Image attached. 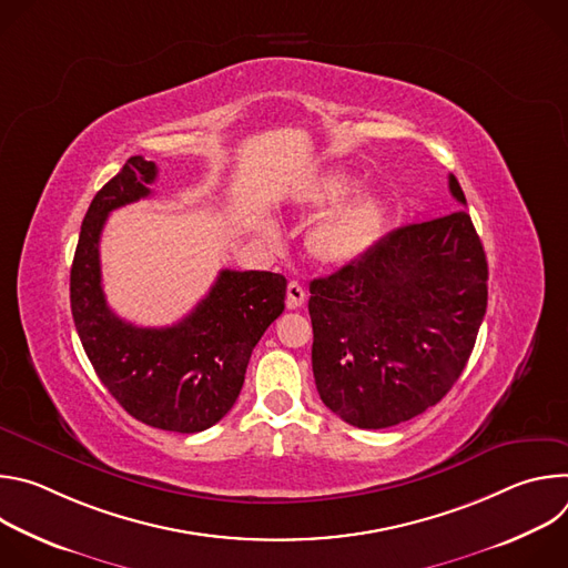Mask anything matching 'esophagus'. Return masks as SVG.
<instances>
[{"instance_id": "obj_1", "label": "esophagus", "mask_w": 568, "mask_h": 568, "mask_svg": "<svg viewBox=\"0 0 568 568\" xmlns=\"http://www.w3.org/2000/svg\"><path fill=\"white\" fill-rule=\"evenodd\" d=\"M305 298H307V294H305V287H303L301 283L292 281V283L287 285V307H290V310H294V307H301V305L305 303Z\"/></svg>"}]
</instances>
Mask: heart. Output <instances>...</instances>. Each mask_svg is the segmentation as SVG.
<instances>
[{
  "label": "heart",
  "instance_id": "obj_1",
  "mask_svg": "<svg viewBox=\"0 0 568 568\" xmlns=\"http://www.w3.org/2000/svg\"><path fill=\"white\" fill-rule=\"evenodd\" d=\"M359 180L346 171H328L310 180L296 195L298 211L314 215L323 213L307 233L310 256L328 267H348L359 263L384 233L388 204L375 189L349 193ZM352 197L348 199L347 195ZM274 237V229H267Z\"/></svg>",
  "mask_w": 568,
  "mask_h": 568
}]
</instances>
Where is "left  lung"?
<instances>
[{
    "label": "left lung",
    "mask_w": 568,
    "mask_h": 568,
    "mask_svg": "<svg viewBox=\"0 0 568 568\" xmlns=\"http://www.w3.org/2000/svg\"><path fill=\"white\" fill-rule=\"evenodd\" d=\"M449 191L467 204L454 175ZM310 294L323 404L353 427L386 429L434 407L463 373L488 307V261L458 209L390 231Z\"/></svg>",
    "instance_id": "8db88e82"
}]
</instances>
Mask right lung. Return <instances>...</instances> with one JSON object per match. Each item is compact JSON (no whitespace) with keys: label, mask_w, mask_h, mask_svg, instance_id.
I'll use <instances>...</instances> for the list:
<instances>
[{"label":"right lung","mask_w":568,"mask_h":568,"mask_svg":"<svg viewBox=\"0 0 568 568\" xmlns=\"http://www.w3.org/2000/svg\"><path fill=\"white\" fill-rule=\"evenodd\" d=\"M154 180V161L130 156L92 200L71 265V314L97 375L132 418L197 434L233 407L252 351L285 310L287 281L272 272L222 270L175 326L139 328L119 318L101 285V231L114 209L148 197Z\"/></svg>","instance_id":"right-lung-1"}]
</instances>
